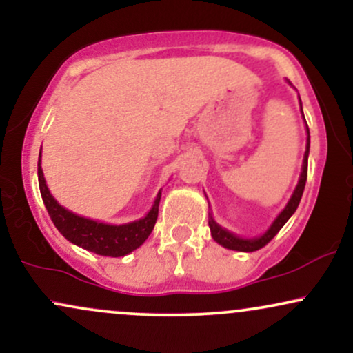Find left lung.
Wrapping results in <instances>:
<instances>
[{
  "instance_id": "left-lung-1",
  "label": "left lung",
  "mask_w": 353,
  "mask_h": 353,
  "mask_svg": "<svg viewBox=\"0 0 353 353\" xmlns=\"http://www.w3.org/2000/svg\"><path fill=\"white\" fill-rule=\"evenodd\" d=\"M301 109H302V103H301ZM307 134H309V128H307ZM309 149H310V134L307 136V149L305 154H303V164H302V172H301V179H299L297 188H295L292 197L290 201L287 202L285 209L279 214L277 219L274 221V224L270 225L269 230L265 234H262L261 237H252V239H242L237 237L236 234L229 232V230L222 229L221 225L214 221L212 217L209 219V228H210V236L214 237V241L217 244H221L222 247L230 250H239V252H254V250L262 249V247L269 244L272 239L277 236V232L283 228L287 221H289L290 216L295 212V209L299 208V202L302 199L303 189H305V181H307V164H309Z\"/></svg>"
}]
</instances>
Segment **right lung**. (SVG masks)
Returning <instances> with one entry per match:
<instances>
[{"label":"right lung","mask_w":353,"mask_h":353,"mask_svg":"<svg viewBox=\"0 0 353 353\" xmlns=\"http://www.w3.org/2000/svg\"><path fill=\"white\" fill-rule=\"evenodd\" d=\"M38 181L43 202L46 205L52 224L68 241L83 247L89 252L108 255V257H123V255L132 252L137 247L144 244V241L152 232L154 224L157 221L161 192L157 194L152 209L149 210L148 216L123 225L103 224V222L70 212V210L58 204V201L51 196L50 189H48L41 169V152H39L38 161Z\"/></svg>","instance_id":"add662e5"}]
</instances>
